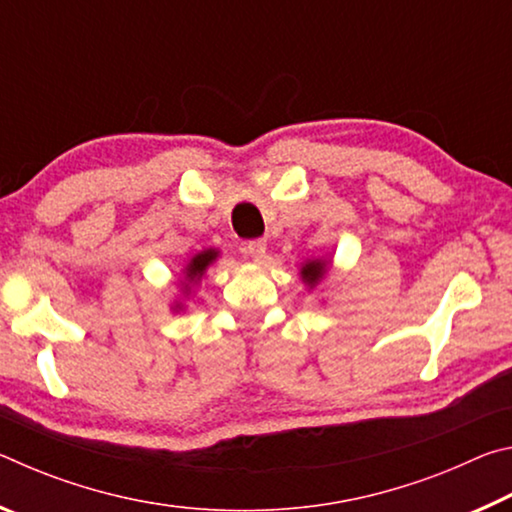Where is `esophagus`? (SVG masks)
I'll return each mask as SVG.
<instances>
[{"label": "esophagus", "instance_id": "esophagus-1", "mask_svg": "<svg viewBox=\"0 0 512 512\" xmlns=\"http://www.w3.org/2000/svg\"><path fill=\"white\" fill-rule=\"evenodd\" d=\"M246 253L253 257V262H264V257H266V241L264 239L248 241Z\"/></svg>", "mask_w": 512, "mask_h": 512}]
</instances>
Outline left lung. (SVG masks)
Wrapping results in <instances>:
<instances>
[{"label": "left lung", "mask_w": 512, "mask_h": 512, "mask_svg": "<svg viewBox=\"0 0 512 512\" xmlns=\"http://www.w3.org/2000/svg\"><path fill=\"white\" fill-rule=\"evenodd\" d=\"M327 271V262H320V259H314V262H307L300 268L302 282L309 284V287H316V284L323 280V275Z\"/></svg>", "instance_id": "left-lung-1"}]
</instances>
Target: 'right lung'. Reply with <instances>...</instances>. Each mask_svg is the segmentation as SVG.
Segmentation results:
<instances>
[{
    "label": "right lung",
    "mask_w": 512,
    "mask_h": 512,
    "mask_svg": "<svg viewBox=\"0 0 512 512\" xmlns=\"http://www.w3.org/2000/svg\"><path fill=\"white\" fill-rule=\"evenodd\" d=\"M216 257H219V250L210 248V250H201V253L189 259V264L185 266V291H189V284L201 280L203 273L207 271V266H210Z\"/></svg>",
    "instance_id": "add662e5"
}]
</instances>
